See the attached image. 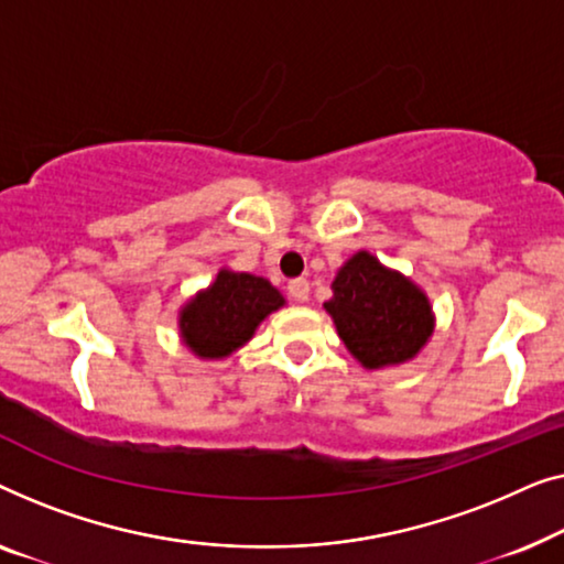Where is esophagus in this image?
Instances as JSON below:
<instances>
[{
  "label": "esophagus",
  "mask_w": 564,
  "mask_h": 564,
  "mask_svg": "<svg viewBox=\"0 0 564 564\" xmlns=\"http://www.w3.org/2000/svg\"><path fill=\"white\" fill-rule=\"evenodd\" d=\"M289 293H291L293 301L304 304V301H308V281L306 279H293L289 283Z\"/></svg>",
  "instance_id": "1"
}]
</instances>
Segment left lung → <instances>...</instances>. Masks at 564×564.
I'll return each mask as SVG.
<instances>
[{
  "instance_id": "1",
  "label": "left lung",
  "mask_w": 564,
  "mask_h": 564,
  "mask_svg": "<svg viewBox=\"0 0 564 564\" xmlns=\"http://www.w3.org/2000/svg\"><path fill=\"white\" fill-rule=\"evenodd\" d=\"M324 312L335 322L347 352L365 370L399 368L414 360L434 335L430 296L419 285L380 263L368 250L345 260Z\"/></svg>"
}]
</instances>
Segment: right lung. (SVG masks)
I'll use <instances>...</instances> for the list:
<instances>
[{
    "mask_svg": "<svg viewBox=\"0 0 564 564\" xmlns=\"http://www.w3.org/2000/svg\"><path fill=\"white\" fill-rule=\"evenodd\" d=\"M281 306L283 293L263 275L221 265L214 281L178 308V337L199 360H225Z\"/></svg>",
    "mask_w": 564,
    "mask_h": 564,
    "instance_id": "right-lung-1",
    "label": "right lung"
}]
</instances>
